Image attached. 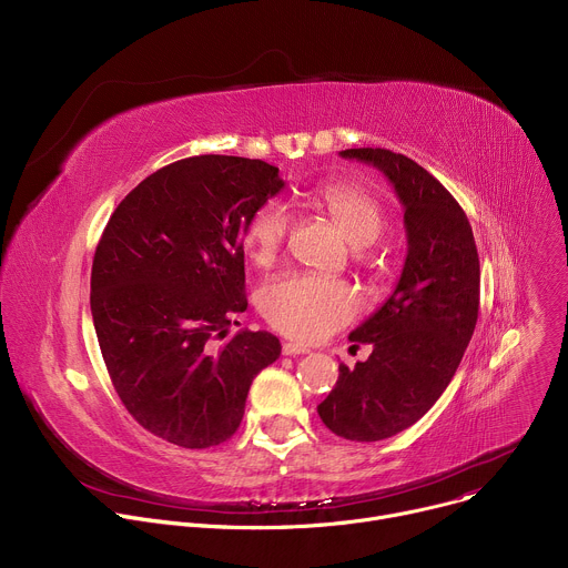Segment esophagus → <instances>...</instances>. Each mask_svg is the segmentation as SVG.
Listing matches in <instances>:
<instances>
[{"label":"esophagus","mask_w":568,"mask_h":568,"mask_svg":"<svg viewBox=\"0 0 568 568\" xmlns=\"http://www.w3.org/2000/svg\"><path fill=\"white\" fill-rule=\"evenodd\" d=\"M310 353V348L301 346V344H292V342H285L283 344V355H290V357H296V355H305Z\"/></svg>","instance_id":"34e87169"}]
</instances>
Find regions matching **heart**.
Here are the masks:
<instances>
[{"label":"heart","instance_id":"1","mask_svg":"<svg viewBox=\"0 0 568 568\" xmlns=\"http://www.w3.org/2000/svg\"><path fill=\"white\" fill-rule=\"evenodd\" d=\"M314 204L326 211L355 250H366L386 229L382 202L362 186L331 184L316 189ZM290 211L281 202H265L245 224V245L252 261L270 267L290 233ZM258 305L265 318L283 335L298 342H318L344 328L357 312L353 290L335 278L314 274H287L270 281Z\"/></svg>","mask_w":568,"mask_h":568}]
</instances>
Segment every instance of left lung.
I'll list each match as a JSON object with an SVG mask.
<instances>
[{
    "mask_svg": "<svg viewBox=\"0 0 568 568\" xmlns=\"http://www.w3.org/2000/svg\"><path fill=\"white\" fill-rule=\"evenodd\" d=\"M373 164L404 206L407 261L386 303L351 333L373 344L316 412L333 434L375 443L418 423L452 382L478 318L480 267L469 220L452 193L414 159L384 148H351Z\"/></svg>",
    "mask_w": 568,
    "mask_h": 568,
    "instance_id": "8db88e82",
    "label": "left lung"
}]
</instances>
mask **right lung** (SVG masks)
Returning a JSON list of instances; mask_svg holds the SVG:
<instances>
[{
	"mask_svg": "<svg viewBox=\"0 0 568 568\" xmlns=\"http://www.w3.org/2000/svg\"><path fill=\"white\" fill-rule=\"evenodd\" d=\"M285 182L261 159L200 154L145 178L112 213L92 265V318L130 416L186 449L240 427L254 377L278 359L272 333L240 331L242 235Z\"/></svg>",
	"mask_w": 568,
	"mask_h": 568,
	"instance_id": "1",
	"label": "right lung"
}]
</instances>
